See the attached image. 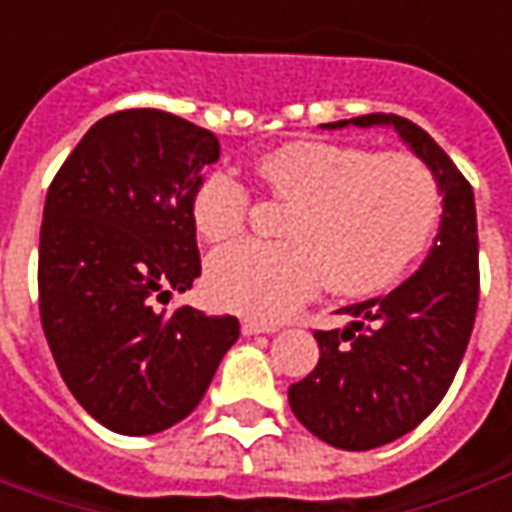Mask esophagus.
Masks as SVG:
<instances>
[{"mask_svg": "<svg viewBox=\"0 0 512 512\" xmlns=\"http://www.w3.org/2000/svg\"><path fill=\"white\" fill-rule=\"evenodd\" d=\"M241 332H244L246 337H252V334H274L277 332V326H274V323L255 321V318H244V321H241Z\"/></svg>", "mask_w": 512, "mask_h": 512, "instance_id": "34e87169", "label": "esophagus"}]
</instances>
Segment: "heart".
Returning <instances> with one entry per match:
<instances>
[{
	"instance_id": "heart-1",
	"label": "heart",
	"mask_w": 512,
	"mask_h": 512,
	"mask_svg": "<svg viewBox=\"0 0 512 512\" xmlns=\"http://www.w3.org/2000/svg\"><path fill=\"white\" fill-rule=\"evenodd\" d=\"M279 200L293 205L279 244H238L211 257L205 288L216 307L277 321L326 277L340 296L395 288L428 252L441 222L436 175L406 153L334 142H288L257 161ZM252 194L230 172L202 180L191 219L208 244L244 233Z\"/></svg>"
}]
</instances>
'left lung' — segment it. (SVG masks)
I'll list each match as a JSON object with an SVG mask.
<instances>
[{"instance_id": "8db88e82", "label": "left lung", "mask_w": 512, "mask_h": 512, "mask_svg": "<svg viewBox=\"0 0 512 512\" xmlns=\"http://www.w3.org/2000/svg\"><path fill=\"white\" fill-rule=\"evenodd\" d=\"M395 126L444 194V216L428 260L381 299L351 304L348 329L315 332L321 359L288 389L293 414L340 450H373L406 436L439 406L472 337L480 263L474 191L428 131L400 115L351 117L323 128Z\"/></svg>"}]
</instances>
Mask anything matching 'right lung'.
Wrapping results in <instances>:
<instances>
[{"label":"right lung","instance_id":"add662e5","mask_svg":"<svg viewBox=\"0 0 512 512\" xmlns=\"http://www.w3.org/2000/svg\"><path fill=\"white\" fill-rule=\"evenodd\" d=\"M219 139L161 109L98 120L65 158L40 224V323L62 381L104 428L150 436L189 417L241 326L158 312L200 277L191 200Z\"/></svg>","mask_w":512,"mask_h":512}]
</instances>
